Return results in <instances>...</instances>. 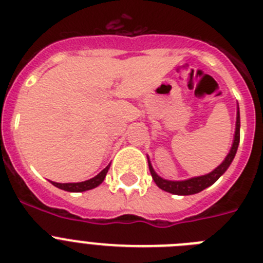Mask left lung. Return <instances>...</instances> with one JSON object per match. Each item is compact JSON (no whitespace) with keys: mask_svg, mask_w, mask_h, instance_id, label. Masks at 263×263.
Here are the masks:
<instances>
[{"mask_svg":"<svg viewBox=\"0 0 263 263\" xmlns=\"http://www.w3.org/2000/svg\"><path fill=\"white\" fill-rule=\"evenodd\" d=\"M238 143H240V110L237 109V120H236V133H234V139L233 145H232L231 152L229 154L225 157V159L222 160V163L218 167H216L212 173L206 174L203 176H196V178L187 179V180H179V182H174V180H166V179L160 178L157 173L153 168L150 160H148V168H150V173H152L153 179H154L155 184L163 190V191L170 192V194L174 195H194L197 192L203 191L206 187L212 185L213 183L217 180L222 174L228 170V167L231 166L232 160H233L234 155L237 153V148H238Z\"/></svg>","mask_w":263,"mask_h":263,"instance_id":"1","label":"left lung"}]
</instances>
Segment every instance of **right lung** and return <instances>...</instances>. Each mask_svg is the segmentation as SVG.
Masks as SVG:
<instances>
[{
    "instance_id": "obj_1",
    "label": "right lung",
    "mask_w": 263,
    "mask_h": 263,
    "mask_svg": "<svg viewBox=\"0 0 263 263\" xmlns=\"http://www.w3.org/2000/svg\"><path fill=\"white\" fill-rule=\"evenodd\" d=\"M109 167H110V164H108V166H106L105 168L101 171V173L97 174L95 178L89 179V180H85V182H80V183H55V182H51V183H52L55 187L60 188V190H64V191H68V192L88 191V190L96 188L97 185H100L101 183L104 182V179H105Z\"/></svg>"
}]
</instances>
